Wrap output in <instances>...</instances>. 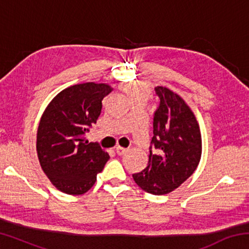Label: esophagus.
<instances>
[{
  "label": "esophagus",
  "instance_id": "obj_1",
  "mask_svg": "<svg viewBox=\"0 0 249 249\" xmlns=\"http://www.w3.org/2000/svg\"><path fill=\"white\" fill-rule=\"evenodd\" d=\"M127 150H128V149H126V148H124V147H121V146H116V147H115V151H116V154H117V155H120V156L124 155Z\"/></svg>",
  "mask_w": 249,
  "mask_h": 249
}]
</instances>
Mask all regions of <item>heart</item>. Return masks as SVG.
<instances>
[{
  "instance_id": "obj_1",
  "label": "heart",
  "mask_w": 249,
  "mask_h": 249,
  "mask_svg": "<svg viewBox=\"0 0 249 249\" xmlns=\"http://www.w3.org/2000/svg\"><path fill=\"white\" fill-rule=\"evenodd\" d=\"M120 89L132 100H144L146 101L150 96V90L142 83H123L120 86Z\"/></svg>"
}]
</instances>
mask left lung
Segmentation results:
<instances>
[{"label":"left lung","mask_w":249,"mask_h":249,"mask_svg":"<svg viewBox=\"0 0 249 249\" xmlns=\"http://www.w3.org/2000/svg\"><path fill=\"white\" fill-rule=\"evenodd\" d=\"M155 91L159 105L154 113L151 144L156 150L149 151L147 167L133 179L144 191L162 196L176 190L196 169L202 136L195 113L180 95L161 86Z\"/></svg>","instance_id":"1"}]
</instances>
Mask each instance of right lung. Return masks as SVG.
Returning a JSON list of instances; mask_svg holds the SVG:
<instances>
[{
	"instance_id": "right-lung-1",
	"label": "right lung",
	"mask_w": 249,
	"mask_h": 249,
	"mask_svg": "<svg viewBox=\"0 0 249 249\" xmlns=\"http://www.w3.org/2000/svg\"><path fill=\"white\" fill-rule=\"evenodd\" d=\"M112 91L107 83L70 86L45 108L37 129L36 150L40 167L59 191L81 196L93 187L109 158L99 145L86 140L96 123L102 100Z\"/></svg>"
}]
</instances>
